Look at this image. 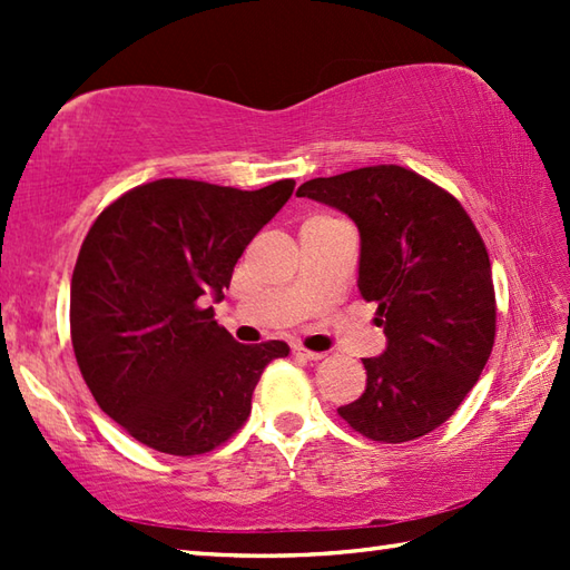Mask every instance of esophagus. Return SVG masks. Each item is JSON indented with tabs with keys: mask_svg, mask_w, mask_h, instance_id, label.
I'll return each mask as SVG.
<instances>
[{
	"mask_svg": "<svg viewBox=\"0 0 570 570\" xmlns=\"http://www.w3.org/2000/svg\"><path fill=\"white\" fill-rule=\"evenodd\" d=\"M293 354L297 358H305V362H320V358L324 356L322 352H309V350H305V346H299V344L293 346Z\"/></svg>",
	"mask_w": 570,
	"mask_h": 570,
	"instance_id": "34e87169",
	"label": "esophagus"
}]
</instances>
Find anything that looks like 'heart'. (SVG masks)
Returning <instances> with one entry per match:
<instances>
[{
	"mask_svg": "<svg viewBox=\"0 0 570 570\" xmlns=\"http://www.w3.org/2000/svg\"><path fill=\"white\" fill-rule=\"evenodd\" d=\"M322 218H324V216H322Z\"/></svg>",
	"mask_w": 570,
	"mask_h": 570,
	"instance_id": "obj_1",
	"label": "heart"
}]
</instances>
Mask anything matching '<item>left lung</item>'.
<instances>
[{"label":"left lung","mask_w":570,"mask_h":570,"mask_svg":"<svg viewBox=\"0 0 570 570\" xmlns=\"http://www.w3.org/2000/svg\"><path fill=\"white\" fill-rule=\"evenodd\" d=\"M299 196L358 226V293L376 302L386 352L364 358L366 389L336 409L352 431L409 443L443 425L492 354L497 299L480 230L462 204L399 165L309 179Z\"/></svg>","instance_id":"8db88e82"}]
</instances>
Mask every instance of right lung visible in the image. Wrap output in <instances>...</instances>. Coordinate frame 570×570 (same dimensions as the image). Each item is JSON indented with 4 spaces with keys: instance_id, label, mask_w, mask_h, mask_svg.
Listing matches in <instances>:
<instances>
[{
    "instance_id": "add662e5",
    "label": "right lung",
    "mask_w": 570,
    "mask_h": 570,
    "mask_svg": "<svg viewBox=\"0 0 570 570\" xmlns=\"http://www.w3.org/2000/svg\"><path fill=\"white\" fill-rule=\"evenodd\" d=\"M293 179L243 191L196 179L139 184L102 208L71 277V342L100 411L139 443L194 458L234 438L285 342L238 344L206 297H224Z\"/></svg>"
}]
</instances>
